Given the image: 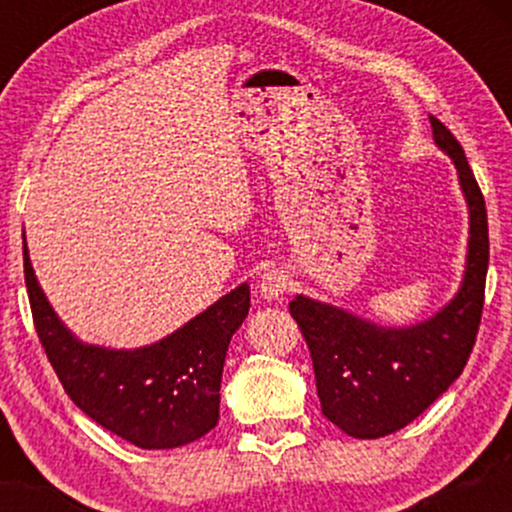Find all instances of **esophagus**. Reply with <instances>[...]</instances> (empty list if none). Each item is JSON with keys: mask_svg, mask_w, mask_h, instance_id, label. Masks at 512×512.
<instances>
[{"mask_svg": "<svg viewBox=\"0 0 512 512\" xmlns=\"http://www.w3.org/2000/svg\"><path fill=\"white\" fill-rule=\"evenodd\" d=\"M291 279L289 274L284 272V269H269V272L262 274L260 279V293L267 301H272V298H281L289 289Z\"/></svg>", "mask_w": 512, "mask_h": 512, "instance_id": "esophagus-1", "label": "esophagus"}]
</instances>
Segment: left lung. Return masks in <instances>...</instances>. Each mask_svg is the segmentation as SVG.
Returning a JSON list of instances; mask_svg holds the SVG:
<instances>
[{"label":"left lung","mask_w":512,"mask_h":512,"mask_svg":"<svg viewBox=\"0 0 512 512\" xmlns=\"http://www.w3.org/2000/svg\"><path fill=\"white\" fill-rule=\"evenodd\" d=\"M431 127L469 204L467 274L455 301L409 330H383L303 296L289 303L313 358L322 414L354 438L390 436L424 414L460 378L477 342L489 269L486 204L455 134L433 115Z\"/></svg>","instance_id":"1"}]
</instances>
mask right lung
<instances>
[{
	"instance_id": "add662e5",
	"label": "right lung",
	"mask_w": 512,
	"mask_h": 512,
	"mask_svg": "<svg viewBox=\"0 0 512 512\" xmlns=\"http://www.w3.org/2000/svg\"><path fill=\"white\" fill-rule=\"evenodd\" d=\"M23 276L50 366L64 392L98 426L144 450L180 448L216 426L223 361L250 310L248 284L163 342L137 351H108L79 344L64 330L35 279L26 238Z\"/></svg>"
}]
</instances>
